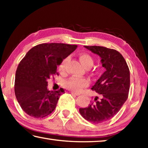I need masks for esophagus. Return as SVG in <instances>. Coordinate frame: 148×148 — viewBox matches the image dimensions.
Wrapping results in <instances>:
<instances>
[{"instance_id": "esophagus-1", "label": "esophagus", "mask_w": 148, "mask_h": 148, "mask_svg": "<svg viewBox=\"0 0 148 148\" xmlns=\"http://www.w3.org/2000/svg\"><path fill=\"white\" fill-rule=\"evenodd\" d=\"M71 94H72V95H76V96H79V95H80V94H79V93H76V92H73V91H71Z\"/></svg>"}]
</instances>
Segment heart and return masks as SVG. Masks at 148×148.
Returning <instances> with one entry per match:
<instances>
[{"mask_svg":"<svg viewBox=\"0 0 148 148\" xmlns=\"http://www.w3.org/2000/svg\"><path fill=\"white\" fill-rule=\"evenodd\" d=\"M79 58L80 61L87 68H90L94 64V59L91 55L87 53H82L79 54ZM69 57H66L62 60L59 66V71L61 74L66 72V67ZM89 80L86 77H72L66 80L64 83V86L67 89L73 92H79L84 87L89 86Z\"/></svg>","mask_w":148,"mask_h":148,"instance_id":"b5f03b06","label":"heart"}]
</instances>
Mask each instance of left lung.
<instances>
[{
    "instance_id": "1",
    "label": "left lung",
    "mask_w": 148,
    "mask_h": 148,
    "mask_svg": "<svg viewBox=\"0 0 148 148\" xmlns=\"http://www.w3.org/2000/svg\"><path fill=\"white\" fill-rule=\"evenodd\" d=\"M101 57L103 74L92 86V90L101 95L88 106L79 108L84 118L95 124L112 119L121 108L128 98L130 88V71L122 55L114 49L103 46H85Z\"/></svg>"
}]
</instances>
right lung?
<instances>
[{
    "mask_svg": "<svg viewBox=\"0 0 148 148\" xmlns=\"http://www.w3.org/2000/svg\"><path fill=\"white\" fill-rule=\"evenodd\" d=\"M77 45L43 43L34 46L20 61L14 91L22 110L34 118L49 116L56 108L63 89L48 91L47 79L58 75L57 65L77 48Z\"/></svg>",
    "mask_w": 148,
    "mask_h": 148,
    "instance_id": "add662e5",
    "label": "right lung"
}]
</instances>
